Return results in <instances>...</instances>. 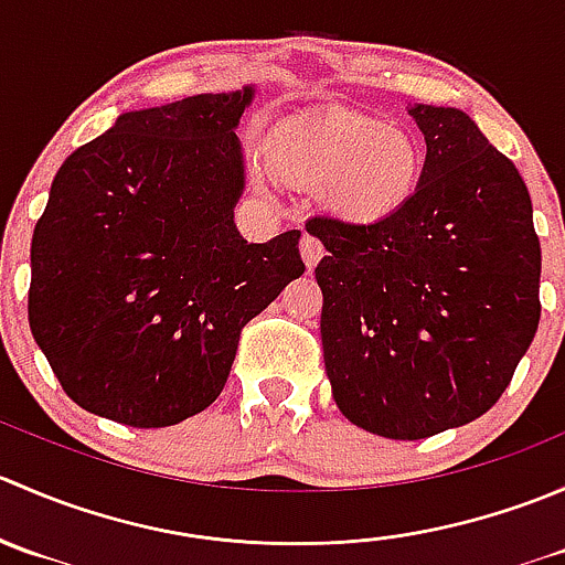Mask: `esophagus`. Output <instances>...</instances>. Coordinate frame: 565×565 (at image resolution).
Instances as JSON below:
<instances>
[{
	"label": "esophagus",
	"mask_w": 565,
	"mask_h": 565,
	"mask_svg": "<svg viewBox=\"0 0 565 565\" xmlns=\"http://www.w3.org/2000/svg\"><path fill=\"white\" fill-rule=\"evenodd\" d=\"M322 254H324V248H322V243L317 241V237H311V235H303L300 237V256H303V262H306V267H315L319 259H322Z\"/></svg>",
	"instance_id": "esophagus-1"
}]
</instances>
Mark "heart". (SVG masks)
<instances>
[{
	"label": "heart",
	"mask_w": 565,
	"mask_h": 565,
	"mask_svg": "<svg viewBox=\"0 0 565 565\" xmlns=\"http://www.w3.org/2000/svg\"><path fill=\"white\" fill-rule=\"evenodd\" d=\"M267 161L289 185L319 188L322 207L350 224L391 218L413 199L424 174V156L404 130L352 114L278 130L267 141ZM254 182L265 191L259 172Z\"/></svg>",
	"instance_id": "obj_1"
}]
</instances>
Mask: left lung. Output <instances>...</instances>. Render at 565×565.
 <instances>
[{
    "mask_svg": "<svg viewBox=\"0 0 565 565\" xmlns=\"http://www.w3.org/2000/svg\"><path fill=\"white\" fill-rule=\"evenodd\" d=\"M418 191L377 224L309 218L328 254L324 372L341 415L388 440L481 418L539 330L541 246L514 163L459 108L415 104Z\"/></svg>",
    "mask_w": 565,
    "mask_h": 565,
    "instance_id": "left-lung-1",
    "label": "left lung"
}]
</instances>
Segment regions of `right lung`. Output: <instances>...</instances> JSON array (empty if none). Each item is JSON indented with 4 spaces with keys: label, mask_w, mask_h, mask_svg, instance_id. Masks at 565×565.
I'll use <instances>...</instances> for the list:
<instances>
[{
    "label": "right lung",
    "mask_w": 565,
    "mask_h": 565,
    "mask_svg": "<svg viewBox=\"0 0 565 565\" xmlns=\"http://www.w3.org/2000/svg\"><path fill=\"white\" fill-rule=\"evenodd\" d=\"M254 84L119 114L51 182L32 235L30 328L100 418L174 426L218 398L243 324L303 276L300 232L248 243L237 125Z\"/></svg>",
    "instance_id": "right-lung-1"
}]
</instances>
